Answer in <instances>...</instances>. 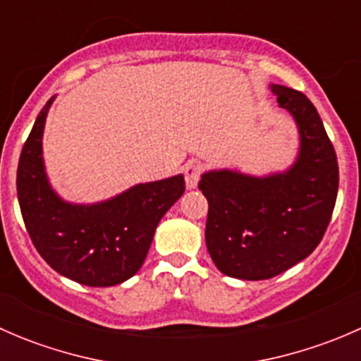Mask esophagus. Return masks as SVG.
Here are the masks:
<instances>
[{"label": "esophagus", "mask_w": 361, "mask_h": 361, "mask_svg": "<svg viewBox=\"0 0 361 361\" xmlns=\"http://www.w3.org/2000/svg\"><path fill=\"white\" fill-rule=\"evenodd\" d=\"M183 173H185V181H187V188H195L197 187L199 180H201L202 164L195 162V160H190V162L185 164Z\"/></svg>", "instance_id": "obj_1"}]
</instances>
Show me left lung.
<instances>
[{
    "label": "left lung",
    "instance_id": "8db88e82",
    "mask_svg": "<svg viewBox=\"0 0 361 361\" xmlns=\"http://www.w3.org/2000/svg\"><path fill=\"white\" fill-rule=\"evenodd\" d=\"M271 90L300 133L293 166L264 178L209 171L199 181L209 204L206 246L214 265L231 278L250 281L274 278L316 250L338 188L337 155L314 104L285 85Z\"/></svg>",
    "mask_w": 361,
    "mask_h": 361
}]
</instances>
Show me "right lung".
<instances>
[{"label": "right lung", "mask_w": 361, "mask_h": 361, "mask_svg": "<svg viewBox=\"0 0 361 361\" xmlns=\"http://www.w3.org/2000/svg\"><path fill=\"white\" fill-rule=\"evenodd\" d=\"M42 108L17 167V197L25 228L43 260L76 283L113 286L133 278L147 258L160 218L185 192L181 174L140 183L97 204L64 202L50 187L42 157Z\"/></svg>", "instance_id": "add662e5"}]
</instances>
